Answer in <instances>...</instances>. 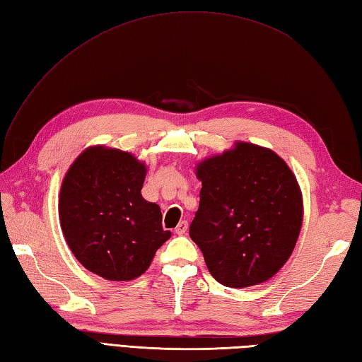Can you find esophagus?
Listing matches in <instances>:
<instances>
[{"label": "esophagus", "mask_w": 362, "mask_h": 362, "mask_svg": "<svg viewBox=\"0 0 362 362\" xmlns=\"http://www.w3.org/2000/svg\"><path fill=\"white\" fill-rule=\"evenodd\" d=\"M188 230V221L187 220H182L180 223L175 226V229H174V233L177 234V235H183L185 233H187Z\"/></svg>", "instance_id": "1"}]
</instances>
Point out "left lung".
Masks as SVG:
<instances>
[{"mask_svg": "<svg viewBox=\"0 0 362 362\" xmlns=\"http://www.w3.org/2000/svg\"><path fill=\"white\" fill-rule=\"evenodd\" d=\"M197 177L200 203L189 237L211 275L228 287L269 280L289 260L303 221L289 166L267 148L237 142L199 163Z\"/></svg>", "mask_w": 362, "mask_h": 362, "instance_id": "1", "label": "left lung"}]
</instances>
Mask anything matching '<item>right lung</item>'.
Returning <instances> with one entry per match:
<instances>
[{"label":"right lung","mask_w":362,"mask_h":362,"mask_svg":"<svg viewBox=\"0 0 362 362\" xmlns=\"http://www.w3.org/2000/svg\"><path fill=\"white\" fill-rule=\"evenodd\" d=\"M146 168L132 154L93 146L73 162L62 180L59 221L79 263L105 280L142 275L170 230L159 205L141 189Z\"/></svg>","instance_id":"1"}]
</instances>
